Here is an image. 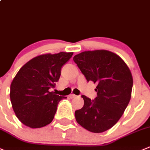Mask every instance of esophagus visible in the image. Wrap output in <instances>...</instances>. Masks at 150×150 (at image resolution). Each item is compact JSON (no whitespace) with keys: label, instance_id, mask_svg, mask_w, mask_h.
<instances>
[{"label":"esophagus","instance_id":"esophagus-1","mask_svg":"<svg viewBox=\"0 0 150 150\" xmlns=\"http://www.w3.org/2000/svg\"><path fill=\"white\" fill-rule=\"evenodd\" d=\"M77 97V95H75V94H71L70 95H69V97H70L71 99L75 98V97Z\"/></svg>","mask_w":150,"mask_h":150}]
</instances>
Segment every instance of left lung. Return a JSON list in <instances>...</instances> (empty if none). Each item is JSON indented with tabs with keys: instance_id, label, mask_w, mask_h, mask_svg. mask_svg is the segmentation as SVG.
Listing matches in <instances>:
<instances>
[{
	"instance_id": "left-lung-1",
	"label": "left lung",
	"mask_w": 150,
	"mask_h": 150,
	"mask_svg": "<svg viewBox=\"0 0 150 150\" xmlns=\"http://www.w3.org/2000/svg\"><path fill=\"white\" fill-rule=\"evenodd\" d=\"M73 61L87 82L97 83V97L91 100L82 95L83 107L75 110L76 121L92 133L111 128L122 116L131 97L133 77L124 61L105 50L84 51Z\"/></svg>"
}]
</instances>
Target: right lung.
Returning <instances> with one entry per match:
<instances>
[{"label": "right lung", "mask_w": 150, "mask_h": 150, "mask_svg": "<svg viewBox=\"0 0 150 150\" xmlns=\"http://www.w3.org/2000/svg\"><path fill=\"white\" fill-rule=\"evenodd\" d=\"M73 53L44 54L23 65L13 79L10 99L18 120L31 128L50 124L62 97L50 91L61 75V69Z\"/></svg>", "instance_id": "obj_1"}]
</instances>
